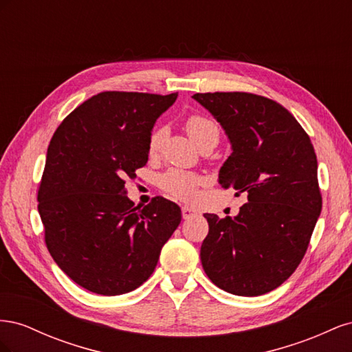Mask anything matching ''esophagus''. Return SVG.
Returning a JSON list of instances; mask_svg holds the SVG:
<instances>
[{
	"instance_id": "obj_1",
	"label": "esophagus",
	"mask_w": 352,
	"mask_h": 352,
	"mask_svg": "<svg viewBox=\"0 0 352 352\" xmlns=\"http://www.w3.org/2000/svg\"><path fill=\"white\" fill-rule=\"evenodd\" d=\"M197 214H198V211H197L195 208L188 207V206L182 207V217H184L185 220H188V219H190V217H194V216H197Z\"/></svg>"
}]
</instances>
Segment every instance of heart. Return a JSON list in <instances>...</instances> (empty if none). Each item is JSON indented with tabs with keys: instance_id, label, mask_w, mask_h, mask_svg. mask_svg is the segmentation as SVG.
<instances>
[{
	"instance_id": "heart-1",
	"label": "heart",
	"mask_w": 352,
	"mask_h": 352,
	"mask_svg": "<svg viewBox=\"0 0 352 352\" xmlns=\"http://www.w3.org/2000/svg\"><path fill=\"white\" fill-rule=\"evenodd\" d=\"M185 129L198 146L202 145H216L219 141L220 129L219 124L206 114H190L185 120ZM166 136L164 127H155L153 129L150 138H148V154L155 155L162 146ZM202 184V177L184 172V170L170 168L166 173L158 177V185L167 194L173 195L179 199H192L197 195V188Z\"/></svg>"
}]
</instances>
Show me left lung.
I'll return each instance as SVG.
<instances>
[{
	"instance_id": "obj_1",
	"label": "left lung",
	"mask_w": 352,
	"mask_h": 352,
	"mask_svg": "<svg viewBox=\"0 0 352 352\" xmlns=\"http://www.w3.org/2000/svg\"><path fill=\"white\" fill-rule=\"evenodd\" d=\"M225 129L232 154L219 184L248 202L238 216L204 214L202 269L220 289L258 296L300 265L322 211L310 136L280 104L248 92L195 94Z\"/></svg>"
}]
</instances>
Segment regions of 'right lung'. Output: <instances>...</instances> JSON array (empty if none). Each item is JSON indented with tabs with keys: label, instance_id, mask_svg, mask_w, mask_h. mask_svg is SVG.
Returning <instances> with one entry per match:
<instances>
[{
	"label": "right lung",
	"instance_id": "add662e5",
	"mask_svg": "<svg viewBox=\"0 0 352 352\" xmlns=\"http://www.w3.org/2000/svg\"><path fill=\"white\" fill-rule=\"evenodd\" d=\"M176 98L105 91L73 110L51 138L38 190L45 243L58 267L94 294L140 287L182 219L163 197L141 208L126 195V180L148 162L155 120Z\"/></svg>",
	"mask_w": 352,
	"mask_h": 352
}]
</instances>
